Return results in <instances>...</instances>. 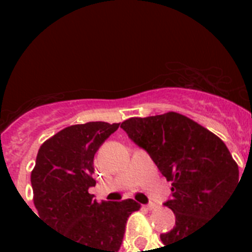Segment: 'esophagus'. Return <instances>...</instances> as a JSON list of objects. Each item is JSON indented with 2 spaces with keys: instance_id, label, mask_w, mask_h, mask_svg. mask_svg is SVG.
<instances>
[{
  "instance_id": "esophagus-1",
  "label": "esophagus",
  "mask_w": 252,
  "mask_h": 252,
  "mask_svg": "<svg viewBox=\"0 0 252 252\" xmlns=\"http://www.w3.org/2000/svg\"><path fill=\"white\" fill-rule=\"evenodd\" d=\"M156 207H157V205H156L154 203H149L145 205V208L148 209V211H153V209H156Z\"/></svg>"
}]
</instances>
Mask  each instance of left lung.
Here are the masks:
<instances>
[{"label": "left lung", "mask_w": 252, "mask_h": 252, "mask_svg": "<svg viewBox=\"0 0 252 252\" xmlns=\"http://www.w3.org/2000/svg\"><path fill=\"white\" fill-rule=\"evenodd\" d=\"M120 128L171 182V197L163 205L174 212L175 226L161 234L165 246L200 230L241 182L238 165L222 140L183 115L132 118Z\"/></svg>", "instance_id": "8db88e82"}]
</instances>
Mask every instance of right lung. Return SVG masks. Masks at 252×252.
<instances>
[{
	"label": "right lung",
	"instance_id": "1",
	"mask_svg": "<svg viewBox=\"0 0 252 252\" xmlns=\"http://www.w3.org/2000/svg\"><path fill=\"white\" fill-rule=\"evenodd\" d=\"M119 126L90 122L60 130L40 146L31 172L37 219L85 252H118L126 220L141 207L132 199L98 203L89 193L95 153Z\"/></svg>",
	"mask_w": 252,
	"mask_h": 252
}]
</instances>
